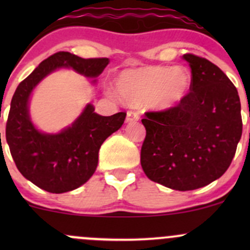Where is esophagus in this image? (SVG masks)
Wrapping results in <instances>:
<instances>
[{"label":"esophagus","mask_w":250,"mask_h":250,"mask_svg":"<svg viewBox=\"0 0 250 250\" xmlns=\"http://www.w3.org/2000/svg\"><path fill=\"white\" fill-rule=\"evenodd\" d=\"M139 112H137V111H128L127 112V118H125V121L127 122H133V121H138L139 120Z\"/></svg>","instance_id":"1"}]
</instances>
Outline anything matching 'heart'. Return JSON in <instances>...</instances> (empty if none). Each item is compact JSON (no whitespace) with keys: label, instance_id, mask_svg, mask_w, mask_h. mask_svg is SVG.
<instances>
[{"label":"heart","instance_id":"b5f03b06","mask_svg":"<svg viewBox=\"0 0 250 250\" xmlns=\"http://www.w3.org/2000/svg\"><path fill=\"white\" fill-rule=\"evenodd\" d=\"M116 87L128 102L143 103L152 98L156 109L168 110L188 97L192 87V76L185 67H132L118 76Z\"/></svg>","mask_w":250,"mask_h":250}]
</instances>
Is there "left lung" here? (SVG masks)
<instances>
[{
  "label": "left lung",
  "mask_w": 250,
  "mask_h": 250,
  "mask_svg": "<svg viewBox=\"0 0 250 250\" xmlns=\"http://www.w3.org/2000/svg\"><path fill=\"white\" fill-rule=\"evenodd\" d=\"M192 76L176 106L148 111L140 163L150 180L178 191L196 190L230 167L242 137L241 102L229 77L211 62L184 54Z\"/></svg>",
  "instance_id": "obj_1"
}]
</instances>
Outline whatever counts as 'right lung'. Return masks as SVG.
I'll list each match as a JSON object with an SVG mask.
<instances>
[{"label": "right lung", "mask_w": 250, "mask_h": 250, "mask_svg": "<svg viewBox=\"0 0 250 250\" xmlns=\"http://www.w3.org/2000/svg\"><path fill=\"white\" fill-rule=\"evenodd\" d=\"M107 64V58L83 59L69 52H58L43 60L18 85L7 120L6 140L18 170L42 190L67 192L89 180L97 169L100 146L122 127L127 113L100 116L88 104L70 127L58 134H46L37 130L30 120L32 89L60 67H71L78 74L94 78Z\"/></svg>", "instance_id": "right-lung-1"}]
</instances>
